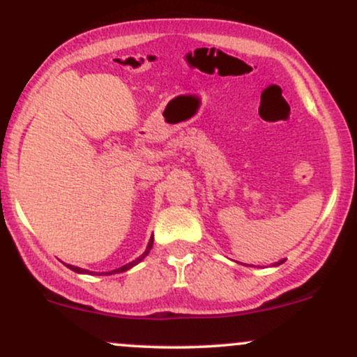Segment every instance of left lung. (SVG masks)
<instances>
[{
	"label": "left lung",
	"mask_w": 357,
	"mask_h": 357,
	"mask_svg": "<svg viewBox=\"0 0 357 357\" xmlns=\"http://www.w3.org/2000/svg\"><path fill=\"white\" fill-rule=\"evenodd\" d=\"M278 264H284V260H282V261H278Z\"/></svg>",
	"instance_id": "left-lung-1"
}]
</instances>
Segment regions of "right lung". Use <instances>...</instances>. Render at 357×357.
<instances>
[{
    "label": "right lung",
    "mask_w": 357,
    "mask_h": 357,
    "mask_svg": "<svg viewBox=\"0 0 357 357\" xmlns=\"http://www.w3.org/2000/svg\"><path fill=\"white\" fill-rule=\"evenodd\" d=\"M153 241H154V238H153V236H151L149 243H147V248H146V252H144V253H142V255H141V257H137V258H136V260H134V261H130V264H127V265H124V267H121V268H116V270H112V272H109V275H112V273H121V272H126V270L132 268V267H134V265H137V264H139V261H141V260H144V258H146V255H147V253H149V252H151V248H153ZM67 267H68V268H70V270H73V272H77V273H90V272H89V270H84V268H79V267H73V265H67ZM105 275H107V273H105Z\"/></svg>",
    "instance_id": "1"
}]
</instances>
